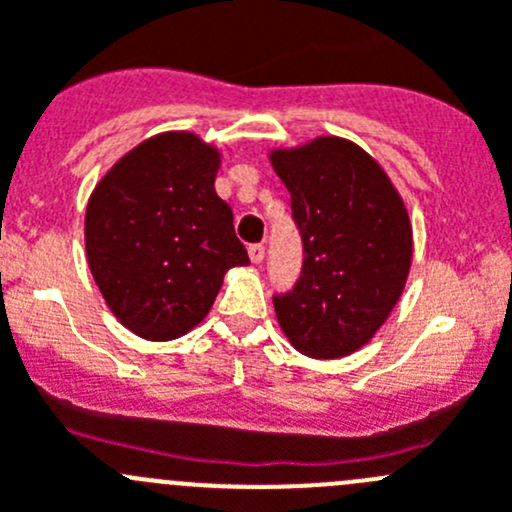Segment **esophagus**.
Masks as SVG:
<instances>
[{"instance_id": "obj_1", "label": "esophagus", "mask_w": 512, "mask_h": 512, "mask_svg": "<svg viewBox=\"0 0 512 512\" xmlns=\"http://www.w3.org/2000/svg\"><path fill=\"white\" fill-rule=\"evenodd\" d=\"M264 253V243H251V246H248V256H251L253 264H261V261H264Z\"/></svg>"}]
</instances>
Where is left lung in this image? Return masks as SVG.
Here are the masks:
<instances>
[{"label":"left lung","instance_id":"left-lung-1","mask_svg":"<svg viewBox=\"0 0 512 512\" xmlns=\"http://www.w3.org/2000/svg\"><path fill=\"white\" fill-rule=\"evenodd\" d=\"M271 163L291 193L304 246L299 281L274 296L276 319L306 357H347L374 337L405 289L407 208L377 160L349 140L274 150Z\"/></svg>","mask_w":512,"mask_h":512}]
</instances>
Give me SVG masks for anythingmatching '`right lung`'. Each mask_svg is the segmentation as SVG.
<instances>
[{"label":"right lung","mask_w":512,"mask_h":512,"mask_svg":"<svg viewBox=\"0 0 512 512\" xmlns=\"http://www.w3.org/2000/svg\"><path fill=\"white\" fill-rule=\"evenodd\" d=\"M221 158L193 133H163L130 150L97 183L85 213L90 271L130 332L165 342L208 314L248 253L213 188Z\"/></svg>","instance_id":"obj_1"}]
</instances>
